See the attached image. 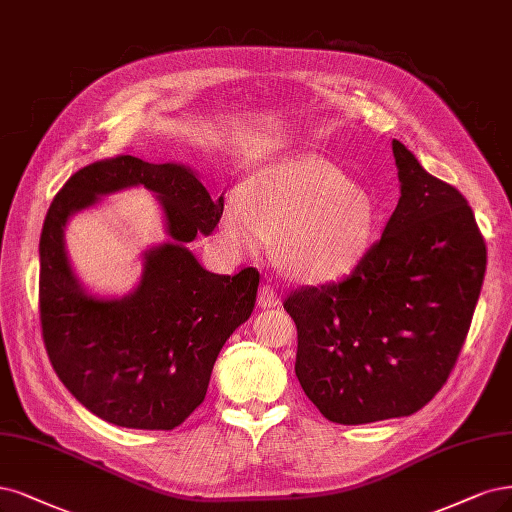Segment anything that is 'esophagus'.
<instances>
[{"label":"esophagus","mask_w":512,"mask_h":512,"mask_svg":"<svg viewBox=\"0 0 512 512\" xmlns=\"http://www.w3.org/2000/svg\"><path fill=\"white\" fill-rule=\"evenodd\" d=\"M279 305V296L271 286H262L258 292V307L262 309H271Z\"/></svg>","instance_id":"34e87169"}]
</instances>
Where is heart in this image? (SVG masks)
I'll use <instances>...</instances> for the list:
<instances>
[{
	"mask_svg": "<svg viewBox=\"0 0 512 512\" xmlns=\"http://www.w3.org/2000/svg\"><path fill=\"white\" fill-rule=\"evenodd\" d=\"M243 199H228L220 233L235 252H258L279 239L281 262L303 279L345 275L368 250L377 203L345 173L315 156H298L258 169Z\"/></svg>",
	"mask_w": 512,
	"mask_h": 512,
	"instance_id": "b5f03b06",
	"label": "heart"
}]
</instances>
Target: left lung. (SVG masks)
Segmentation results:
<instances>
[{
	"label": "left lung",
	"mask_w": 512,
	"mask_h": 512,
	"mask_svg": "<svg viewBox=\"0 0 512 512\" xmlns=\"http://www.w3.org/2000/svg\"><path fill=\"white\" fill-rule=\"evenodd\" d=\"M400 199L347 277L294 290L296 377L343 426L407 417L451 375L477 307L487 250L464 195L392 142Z\"/></svg>",
	"instance_id": "obj_1"
}]
</instances>
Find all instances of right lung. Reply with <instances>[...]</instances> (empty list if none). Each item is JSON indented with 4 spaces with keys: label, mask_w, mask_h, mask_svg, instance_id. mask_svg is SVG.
<instances>
[{
    "label": "right lung",
    "mask_w": 512,
    "mask_h": 512,
    "mask_svg": "<svg viewBox=\"0 0 512 512\" xmlns=\"http://www.w3.org/2000/svg\"><path fill=\"white\" fill-rule=\"evenodd\" d=\"M131 185L164 205L170 241L145 253L138 288L122 299L88 295L64 252L76 210ZM197 173L131 154L97 161L65 182L40 237V322L52 368L76 400L114 426L173 430L207 394L222 345L254 311L260 275L205 271L186 248L220 222Z\"/></svg>",
    "instance_id": "obj_1"
}]
</instances>
